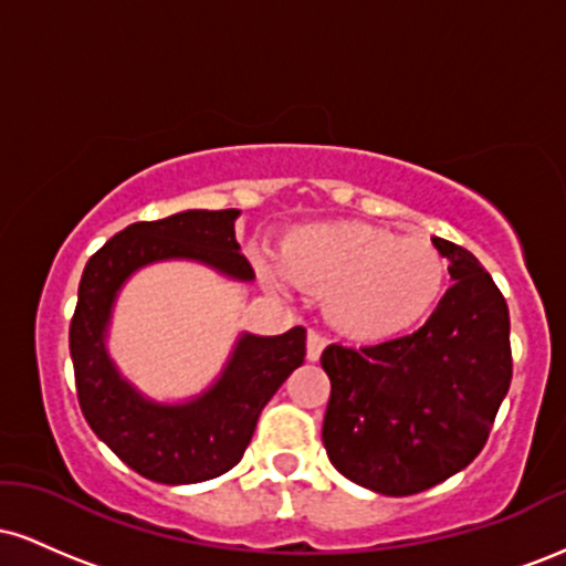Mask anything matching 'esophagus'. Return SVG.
<instances>
[{"label":"esophagus","instance_id":"1","mask_svg":"<svg viewBox=\"0 0 566 566\" xmlns=\"http://www.w3.org/2000/svg\"><path fill=\"white\" fill-rule=\"evenodd\" d=\"M324 346H327V340L319 333H308V337H305V359L319 361Z\"/></svg>","mask_w":566,"mask_h":566}]
</instances>
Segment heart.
<instances>
[{
    "mask_svg": "<svg viewBox=\"0 0 566 566\" xmlns=\"http://www.w3.org/2000/svg\"><path fill=\"white\" fill-rule=\"evenodd\" d=\"M279 261L292 284L324 295L337 333L365 343L412 333L450 282V263L433 242L356 220L297 226Z\"/></svg>",
    "mask_w": 566,
    "mask_h": 566,
    "instance_id": "obj_1",
    "label": "heart"
}]
</instances>
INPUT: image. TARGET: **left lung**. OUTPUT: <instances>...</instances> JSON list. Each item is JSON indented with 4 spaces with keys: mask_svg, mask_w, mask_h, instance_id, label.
I'll return each mask as SVG.
<instances>
[{
    "mask_svg": "<svg viewBox=\"0 0 566 566\" xmlns=\"http://www.w3.org/2000/svg\"><path fill=\"white\" fill-rule=\"evenodd\" d=\"M452 287L418 333L380 346H327L322 441L354 484L405 497L437 486L482 452L511 386L503 292L465 247L433 237Z\"/></svg>",
    "mask_w": 566,
    "mask_h": 566,
    "instance_id": "left-lung-1",
    "label": "left lung"
}]
</instances>
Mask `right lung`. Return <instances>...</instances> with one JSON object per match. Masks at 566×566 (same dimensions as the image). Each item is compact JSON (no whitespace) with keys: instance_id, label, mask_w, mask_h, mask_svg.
Listing matches in <instances>:
<instances>
[{"instance_id":"obj_1","label":"right lung","mask_w":566,"mask_h":566,"mask_svg":"<svg viewBox=\"0 0 566 566\" xmlns=\"http://www.w3.org/2000/svg\"><path fill=\"white\" fill-rule=\"evenodd\" d=\"M237 218L239 210H186L143 220L108 239L84 265L69 329L82 415L116 458L151 482L197 484L231 471L255 433L261 409L303 365V327L274 337L242 333L207 391L180 405H161L122 378L108 356L116 295L143 265L197 261L237 282L255 279L239 252Z\"/></svg>"}]
</instances>
